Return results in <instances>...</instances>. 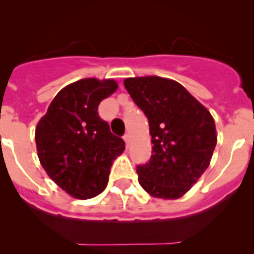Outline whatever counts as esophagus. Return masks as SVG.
Here are the masks:
<instances>
[{
  "instance_id": "34e87169",
  "label": "esophagus",
  "mask_w": 254,
  "mask_h": 254,
  "mask_svg": "<svg viewBox=\"0 0 254 254\" xmlns=\"http://www.w3.org/2000/svg\"><path fill=\"white\" fill-rule=\"evenodd\" d=\"M123 139H124V141H125V143H127V145H129V142H130V135L129 134H125Z\"/></svg>"
}]
</instances>
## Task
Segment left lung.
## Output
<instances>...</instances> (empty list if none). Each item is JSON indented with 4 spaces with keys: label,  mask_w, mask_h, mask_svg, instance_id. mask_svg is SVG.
<instances>
[{
    "label": "left lung",
    "mask_w": 254,
    "mask_h": 254,
    "mask_svg": "<svg viewBox=\"0 0 254 254\" xmlns=\"http://www.w3.org/2000/svg\"><path fill=\"white\" fill-rule=\"evenodd\" d=\"M150 125L152 155L136 172L143 190L179 199L209 167L217 142L212 115L181 83L160 76L124 79Z\"/></svg>",
    "instance_id": "obj_1"
}]
</instances>
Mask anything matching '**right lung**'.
I'll return each instance as SVG.
<instances>
[{"label": "right lung", "mask_w": 254, "mask_h": 254, "mask_svg": "<svg viewBox=\"0 0 254 254\" xmlns=\"http://www.w3.org/2000/svg\"><path fill=\"white\" fill-rule=\"evenodd\" d=\"M118 89L112 78H82L64 87L35 127L40 165L72 198L91 199L106 189L113 161L125 142L111 132L98 106Z\"/></svg>", "instance_id": "add662e5"}]
</instances>
